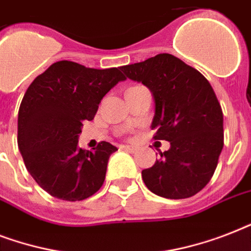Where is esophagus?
<instances>
[{
  "instance_id": "1",
  "label": "esophagus",
  "mask_w": 251,
  "mask_h": 251,
  "mask_svg": "<svg viewBox=\"0 0 251 251\" xmlns=\"http://www.w3.org/2000/svg\"><path fill=\"white\" fill-rule=\"evenodd\" d=\"M122 149L126 150V151H129V152H135V151H137V146L125 145V146H122Z\"/></svg>"
}]
</instances>
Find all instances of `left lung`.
Wrapping results in <instances>:
<instances>
[{
	"mask_svg": "<svg viewBox=\"0 0 251 251\" xmlns=\"http://www.w3.org/2000/svg\"><path fill=\"white\" fill-rule=\"evenodd\" d=\"M121 70L152 92L153 139L171 143L152 167L142 171L146 186L163 198L193 197L210 182L224 146L223 110L210 82L169 53Z\"/></svg>",
	"mask_w": 251,
	"mask_h": 251,
	"instance_id": "1",
	"label": "left lung"
}]
</instances>
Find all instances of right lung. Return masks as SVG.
Masks as SVG:
<instances>
[{
    "mask_svg": "<svg viewBox=\"0 0 251 251\" xmlns=\"http://www.w3.org/2000/svg\"><path fill=\"white\" fill-rule=\"evenodd\" d=\"M125 79L117 68L58 61L29 84L18 113V147L29 175L48 194L75 202L101 187L117 147L100 142L88 151L78 146V138L101 99Z\"/></svg>",
    "mask_w": 251,
    "mask_h": 251,
    "instance_id": "right-lung-1",
    "label": "right lung"
}]
</instances>
